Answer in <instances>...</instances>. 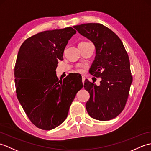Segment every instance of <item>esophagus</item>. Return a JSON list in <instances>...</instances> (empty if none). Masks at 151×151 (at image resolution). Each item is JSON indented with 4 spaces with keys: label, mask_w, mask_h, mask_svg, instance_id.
Segmentation results:
<instances>
[{
    "label": "esophagus",
    "mask_w": 151,
    "mask_h": 151,
    "mask_svg": "<svg viewBox=\"0 0 151 151\" xmlns=\"http://www.w3.org/2000/svg\"><path fill=\"white\" fill-rule=\"evenodd\" d=\"M85 79H86V78L84 77V76H82V83H83V84H84V83Z\"/></svg>",
    "instance_id": "34e87169"
}]
</instances>
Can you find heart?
<instances>
[{"instance_id":"1","label":"heart","mask_w":151,"mask_h":151,"mask_svg":"<svg viewBox=\"0 0 151 151\" xmlns=\"http://www.w3.org/2000/svg\"><path fill=\"white\" fill-rule=\"evenodd\" d=\"M76 71L79 72V73H82V69L81 68H76Z\"/></svg>"}]
</instances>
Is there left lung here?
Returning <instances> with one entry per match:
<instances>
[{
  "label": "left lung",
  "instance_id": "obj_1",
  "mask_svg": "<svg viewBox=\"0 0 151 151\" xmlns=\"http://www.w3.org/2000/svg\"><path fill=\"white\" fill-rule=\"evenodd\" d=\"M95 46L96 56L89 69L101 84L85 80L84 87L90 97L86 102L88 114L95 119L108 121L123 110L132 82L129 55L120 38L101 23L73 27Z\"/></svg>",
  "mask_w": 151,
  "mask_h": 151
}]
</instances>
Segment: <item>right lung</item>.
<instances>
[{
  "mask_svg": "<svg viewBox=\"0 0 151 151\" xmlns=\"http://www.w3.org/2000/svg\"><path fill=\"white\" fill-rule=\"evenodd\" d=\"M76 31L72 27L47 30L25 40L19 49L14 74L16 93L28 119L36 127L50 130L65 121L82 78L69 74L62 81L56 69L65 46Z\"/></svg>",
  "mask_w": 151,
  "mask_h": 151,
  "instance_id": "right-lung-1",
  "label": "right lung"
}]
</instances>
